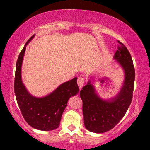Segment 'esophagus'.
Returning a JSON list of instances; mask_svg holds the SVG:
<instances>
[{
  "instance_id": "1",
  "label": "esophagus",
  "mask_w": 150,
  "mask_h": 150,
  "mask_svg": "<svg viewBox=\"0 0 150 150\" xmlns=\"http://www.w3.org/2000/svg\"><path fill=\"white\" fill-rule=\"evenodd\" d=\"M77 83H78V85H79V87L81 89V88L83 87V86L84 85V84H85V79H84V78L79 77V79H78Z\"/></svg>"
}]
</instances>
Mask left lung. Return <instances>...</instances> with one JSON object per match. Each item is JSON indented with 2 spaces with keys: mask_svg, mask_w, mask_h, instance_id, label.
Returning a JSON list of instances; mask_svg holds the SVG:
<instances>
[{
  "mask_svg": "<svg viewBox=\"0 0 150 150\" xmlns=\"http://www.w3.org/2000/svg\"><path fill=\"white\" fill-rule=\"evenodd\" d=\"M118 44L113 59L124 73V81L118 93L108 99L100 97L93 85L94 76H90L87 85L80 92L83 102L84 124L91 132L103 133L113 128L124 117L132 102L135 79L134 65L126 47L120 41Z\"/></svg>",
  "mask_w": 150,
  "mask_h": 150,
  "instance_id": "1",
  "label": "left lung"
}]
</instances>
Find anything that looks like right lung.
<instances>
[{
  "instance_id": "right-lung-1",
  "label": "right lung",
  "mask_w": 150,
  "mask_h": 150,
  "mask_svg": "<svg viewBox=\"0 0 150 150\" xmlns=\"http://www.w3.org/2000/svg\"><path fill=\"white\" fill-rule=\"evenodd\" d=\"M33 35L26 43L18 57L14 81V91L22 116L28 125L37 130L48 131L57 128L67 101L79 93L77 78L65 82L54 91L43 97L29 93L22 79V66L26 47L35 38Z\"/></svg>"
}]
</instances>
